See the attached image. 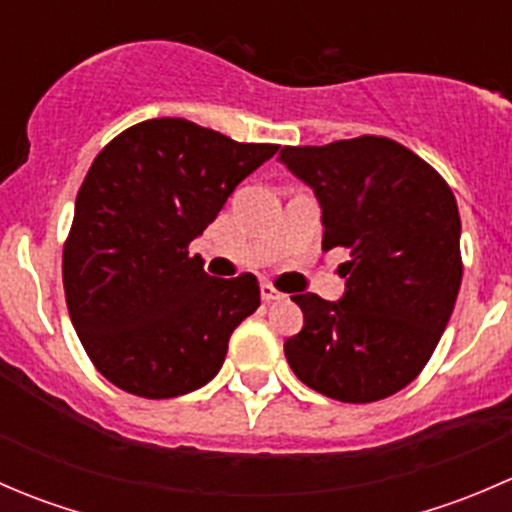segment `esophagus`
I'll return each instance as SVG.
<instances>
[{"label":"esophagus","mask_w":512,"mask_h":512,"mask_svg":"<svg viewBox=\"0 0 512 512\" xmlns=\"http://www.w3.org/2000/svg\"><path fill=\"white\" fill-rule=\"evenodd\" d=\"M260 294H262V299H265V302H277V299L285 297V294L277 292V289L272 287V285H262L260 287Z\"/></svg>","instance_id":"1"}]
</instances>
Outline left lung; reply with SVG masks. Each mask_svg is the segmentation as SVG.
Here are the masks:
<instances>
[{"instance_id":"1","label":"left lung","mask_w":512,"mask_h":512,"mask_svg":"<svg viewBox=\"0 0 512 512\" xmlns=\"http://www.w3.org/2000/svg\"><path fill=\"white\" fill-rule=\"evenodd\" d=\"M322 205V250L342 247L339 302L294 294L302 332L285 356L302 384L344 404L386 399L421 374L461 289V215L446 180L384 136L285 146Z\"/></svg>"}]
</instances>
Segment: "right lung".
Returning a JSON list of instances; mask_svg holds the SVG:
<instances>
[{
  "instance_id": "1",
  "label": "right lung",
  "mask_w": 512,
  "mask_h": 512,
  "mask_svg": "<svg viewBox=\"0 0 512 512\" xmlns=\"http://www.w3.org/2000/svg\"><path fill=\"white\" fill-rule=\"evenodd\" d=\"M277 148L151 118L91 163L61 270L71 324L118 389L173 399L220 371L230 334L260 307V285L250 272L210 277L188 245Z\"/></svg>"
}]
</instances>
